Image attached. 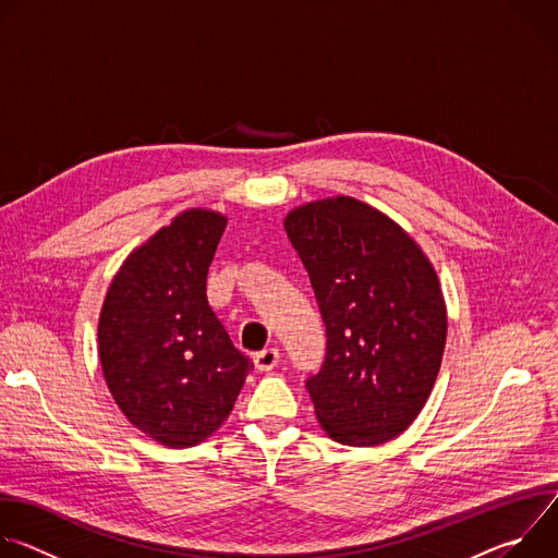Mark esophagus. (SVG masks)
Returning <instances> with one entry per match:
<instances>
[{"mask_svg": "<svg viewBox=\"0 0 558 558\" xmlns=\"http://www.w3.org/2000/svg\"><path fill=\"white\" fill-rule=\"evenodd\" d=\"M278 362H280L278 349H265V351L254 355V364H256L258 371H271V368L278 366Z\"/></svg>", "mask_w": 558, "mask_h": 558, "instance_id": "34e87169", "label": "esophagus"}]
</instances>
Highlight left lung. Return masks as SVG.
<instances>
[{
	"mask_svg": "<svg viewBox=\"0 0 558 558\" xmlns=\"http://www.w3.org/2000/svg\"><path fill=\"white\" fill-rule=\"evenodd\" d=\"M327 327V357L306 379L320 426L377 446L424 409L446 347V302L430 260L386 214L351 196L284 218Z\"/></svg>",
	"mask_w": 558,
	"mask_h": 558,
	"instance_id": "1",
	"label": "left lung"
}]
</instances>
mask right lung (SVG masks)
Instances as JSON below:
<instances>
[{
	"label": "right lung",
	"mask_w": 558,
	"mask_h": 558,
	"mask_svg": "<svg viewBox=\"0 0 558 558\" xmlns=\"http://www.w3.org/2000/svg\"><path fill=\"white\" fill-rule=\"evenodd\" d=\"M227 218L187 209L134 250L99 317V360L123 415L170 448L207 439L229 417L252 360L207 302Z\"/></svg>",
	"instance_id": "add662e5"
}]
</instances>
